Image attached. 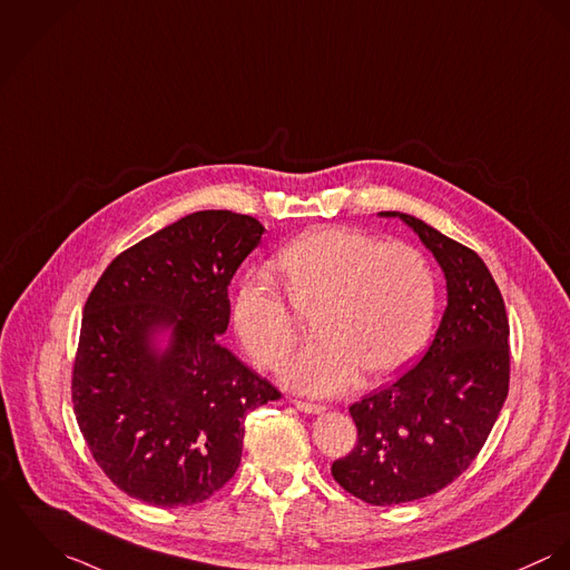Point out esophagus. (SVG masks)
<instances>
[{"label": "esophagus", "instance_id": "esophagus-1", "mask_svg": "<svg viewBox=\"0 0 570 570\" xmlns=\"http://www.w3.org/2000/svg\"><path fill=\"white\" fill-rule=\"evenodd\" d=\"M299 411H304V413H321V411H325V406L323 404H315V402H304V400H295L293 402Z\"/></svg>", "mask_w": 570, "mask_h": 570}]
</instances>
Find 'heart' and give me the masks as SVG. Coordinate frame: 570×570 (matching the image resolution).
<instances>
[{
    "label": "heart",
    "instance_id": "b5f03b06",
    "mask_svg": "<svg viewBox=\"0 0 570 570\" xmlns=\"http://www.w3.org/2000/svg\"><path fill=\"white\" fill-rule=\"evenodd\" d=\"M288 297L264 275H247L234 323L257 365L275 370L297 345L302 316L315 313L313 345L293 356L282 380L304 393L336 395L365 370L384 379L406 367L431 336L435 277L415 247L380 243L358 229H313L275 255Z\"/></svg>",
    "mask_w": 570,
    "mask_h": 570
}]
</instances>
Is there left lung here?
<instances>
[{
	"mask_svg": "<svg viewBox=\"0 0 570 570\" xmlns=\"http://www.w3.org/2000/svg\"><path fill=\"white\" fill-rule=\"evenodd\" d=\"M404 220L442 266L448 306L426 354L350 406L358 440L332 463L334 481L370 505L431 497L481 452L509 391V321L485 262L424 220Z\"/></svg>",
	"mask_w": 570,
	"mask_h": 570,
	"instance_id": "left-lung-1",
	"label": "left lung"
}]
</instances>
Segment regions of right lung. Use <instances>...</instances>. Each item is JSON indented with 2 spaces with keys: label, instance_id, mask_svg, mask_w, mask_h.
I'll list each match as a JSON object with an SVG mask.
<instances>
[{
  "label": "right lung",
  "instance_id": "obj_1",
  "mask_svg": "<svg viewBox=\"0 0 570 570\" xmlns=\"http://www.w3.org/2000/svg\"><path fill=\"white\" fill-rule=\"evenodd\" d=\"M254 216L205 209L118 255L87 297L71 402L91 456L125 494L188 507L238 470L245 417L282 393L218 343L229 282L259 245ZM170 326L166 353L149 336Z\"/></svg>",
  "mask_w": 570,
  "mask_h": 570
}]
</instances>
